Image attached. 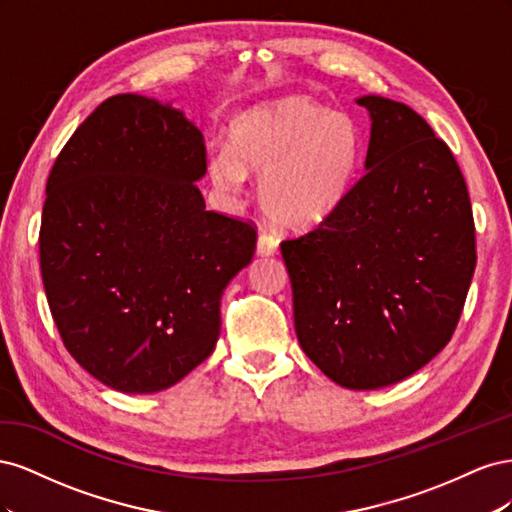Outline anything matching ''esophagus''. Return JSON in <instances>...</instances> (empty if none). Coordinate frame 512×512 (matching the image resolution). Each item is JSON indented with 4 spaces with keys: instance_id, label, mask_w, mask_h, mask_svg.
<instances>
[{
    "instance_id": "34e87169",
    "label": "esophagus",
    "mask_w": 512,
    "mask_h": 512,
    "mask_svg": "<svg viewBox=\"0 0 512 512\" xmlns=\"http://www.w3.org/2000/svg\"><path fill=\"white\" fill-rule=\"evenodd\" d=\"M277 245H280V241H277L271 232H260L258 235V243H256V250L260 256H271L277 252Z\"/></svg>"
}]
</instances>
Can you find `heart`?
<instances>
[{"instance_id": "b5f03b06", "label": "heart", "mask_w": 512, "mask_h": 512, "mask_svg": "<svg viewBox=\"0 0 512 512\" xmlns=\"http://www.w3.org/2000/svg\"><path fill=\"white\" fill-rule=\"evenodd\" d=\"M361 160V130L348 113L303 96L267 102L230 123L228 149L215 151L209 177L226 192L262 177L260 203L284 230L322 224L350 190Z\"/></svg>"}]
</instances>
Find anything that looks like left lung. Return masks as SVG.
I'll list each match as a JSON object with an SVG mask.
<instances>
[{"label": "left lung", "instance_id": "1", "mask_svg": "<svg viewBox=\"0 0 512 512\" xmlns=\"http://www.w3.org/2000/svg\"><path fill=\"white\" fill-rule=\"evenodd\" d=\"M371 117L365 173L314 230L282 241L299 344L354 391L427 365L457 329L476 267L466 179L410 106L356 100Z\"/></svg>", "mask_w": 512, "mask_h": 512}]
</instances>
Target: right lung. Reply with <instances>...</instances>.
Returning <instances> with one entry per match:
<instances>
[{"instance_id": "1", "label": "right lung", "mask_w": 512, "mask_h": 512, "mask_svg": "<svg viewBox=\"0 0 512 512\" xmlns=\"http://www.w3.org/2000/svg\"><path fill=\"white\" fill-rule=\"evenodd\" d=\"M205 138L170 104L104 100L57 156L40 271L74 361L121 393H156L218 342L220 299L250 265L256 226L207 211Z\"/></svg>"}]
</instances>
